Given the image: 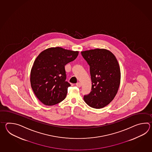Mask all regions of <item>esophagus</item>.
Masks as SVG:
<instances>
[{"mask_svg": "<svg viewBox=\"0 0 152 152\" xmlns=\"http://www.w3.org/2000/svg\"><path fill=\"white\" fill-rule=\"evenodd\" d=\"M76 86L78 87H80L81 86V84L80 83H77V84H76Z\"/></svg>", "mask_w": 152, "mask_h": 152, "instance_id": "obj_1", "label": "esophagus"}]
</instances>
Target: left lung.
<instances>
[{
	"label": "left lung",
	"instance_id": "obj_1",
	"mask_svg": "<svg viewBox=\"0 0 152 152\" xmlns=\"http://www.w3.org/2000/svg\"><path fill=\"white\" fill-rule=\"evenodd\" d=\"M81 53L90 65L92 81L91 91L84 96V101L93 108H103L113 100L119 88V64L113 53L105 49H91Z\"/></svg>",
	"mask_w": 152,
	"mask_h": 152
}]
</instances>
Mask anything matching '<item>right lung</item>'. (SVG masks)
I'll return each mask as SVG.
<instances>
[{
    "instance_id": "right-lung-1",
    "label": "right lung",
    "mask_w": 152,
    "mask_h": 152,
    "mask_svg": "<svg viewBox=\"0 0 152 152\" xmlns=\"http://www.w3.org/2000/svg\"><path fill=\"white\" fill-rule=\"evenodd\" d=\"M78 51L51 47L39 53L30 72V84L36 97L42 103L52 106L65 99L67 88L65 66L75 60Z\"/></svg>"
}]
</instances>
